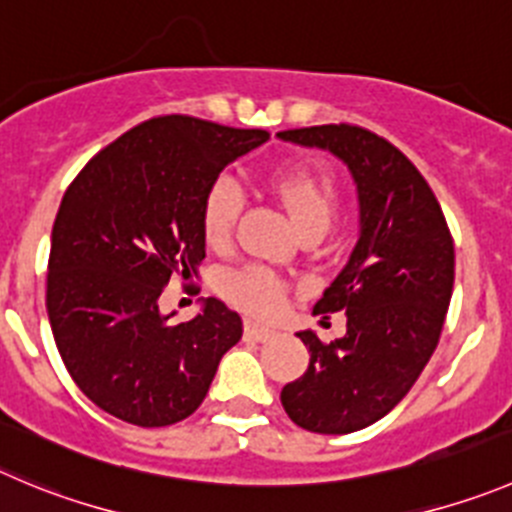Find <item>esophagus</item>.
Wrapping results in <instances>:
<instances>
[{"instance_id": "obj_1", "label": "esophagus", "mask_w": 512, "mask_h": 512, "mask_svg": "<svg viewBox=\"0 0 512 512\" xmlns=\"http://www.w3.org/2000/svg\"><path fill=\"white\" fill-rule=\"evenodd\" d=\"M274 329L271 326L259 324V321H246V337L253 339V342H266V339L274 337Z\"/></svg>"}]
</instances>
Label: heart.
Instances as JSON below:
<instances>
[{
    "mask_svg": "<svg viewBox=\"0 0 512 512\" xmlns=\"http://www.w3.org/2000/svg\"><path fill=\"white\" fill-rule=\"evenodd\" d=\"M271 191L286 208L301 233H324L337 211V188L332 178L319 170L289 165L271 175ZM243 193L231 178H218L208 188L201 208L203 238L211 248H223L231 241L233 226L241 213ZM226 294L253 314H274L284 304V281L269 269L251 266L226 279Z\"/></svg>",
    "mask_w": 512,
    "mask_h": 512,
    "instance_id": "obj_1",
    "label": "heart"
}]
</instances>
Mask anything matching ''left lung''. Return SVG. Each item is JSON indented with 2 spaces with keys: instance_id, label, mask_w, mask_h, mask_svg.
I'll list each match as a JSON object with an SVG mask.
<instances>
[{
  "instance_id": "obj_1",
  "label": "left lung",
  "mask_w": 512,
  "mask_h": 512,
  "mask_svg": "<svg viewBox=\"0 0 512 512\" xmlns=\"http://www.w3.org/2000/svg\"><path fill=\"white\" fill-rule=\"evenodd\" d=\"M286 143L329 150L349 168L359 238L316 314H347V334L324 344L304 329L309 367L281 389L299 427L347 435L382 420L430 362L455 284V246L435 193L392 143L357 125L284 130Z\"/></svg>"
}]
</instances>
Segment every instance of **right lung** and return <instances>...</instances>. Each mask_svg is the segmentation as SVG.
Segmentation results:
<instances>
[{
  "mask_svg": "<svg viewBox=\"0 0 512 512\" xmlns=\"http://www.w3.org/2000/svg\"><path fill=\"white\" fill-rule=\"evenodd\" d=\"M266 140V130L165 115L120 135L67 188L52 226L47 314L67 372L107 415L138 427L186 420L241 339V316L221 299L180 324L158 299L206 259L208 188Z\"/></svg>",
  "mask_w": 512,
  "mask_h": 512,
  "instance_id": "1",
  "label": "right lung"
}]
</instances>
